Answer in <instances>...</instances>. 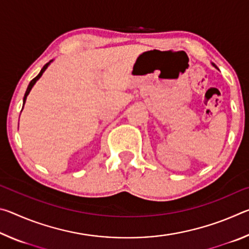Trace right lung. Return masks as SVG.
<instances>
[{
    "label": "right lung",
    "instance_id": "add662e5",
    "mask_svg": "<svg viewBox=\"0 0 249 249\" xmlns=\"http://www.w3.org/2000/svg\"><path fill=\"white\" fill-rule=\"evenodd\" d=\"M50 64V61L49 62H47V64H46L44 67H43V69L40 70V72L38 73V75H36L35 78H34L31 82H29V84H28V87H27V90H26V92H25V95H24V100H23V102L25 103V101H26V98H27V95H28V93H29V91L32 90V88H33V86L34 84H35V82L37 81V80H38L40 77H41V74L44 73V71L47 69V67H48V65Z\"/></svg>",
    "mask_w": 249,
    "mask_h": 249
}]
</instances>
